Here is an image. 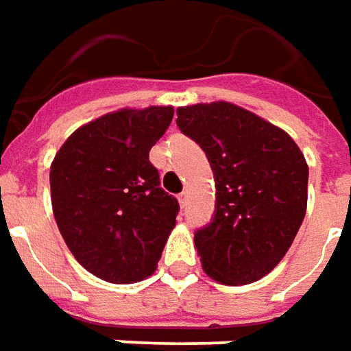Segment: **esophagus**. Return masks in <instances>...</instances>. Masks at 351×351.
<instances>
[{
	"mask_svg": "<svg viewBox=\"0 0 351 351\" xmlns=\"http://www.w3.org/2000/svg\"><path fill=\"white\" fill-rule=\"evenodd\" d=\"M178 199H180V204L183 208L187 206V193H185V191H183V193H181L180 197H178Z\"/></svg>",
	"mask_w": 351,
	"mask_h": 351,
	"instance_id": "34e87169",
	"label": "esophagus"
}]
</instances>
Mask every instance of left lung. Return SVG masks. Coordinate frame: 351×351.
Listing matches in <instances>:
<instances>
[{
  "label": "left lung",
  "instance_id": "1",
  "mask_svg": "<svg viewBox=\"0 0 351 351\" xmlns=\"http://www.w3.org/2000/svg\"><path fill=\"white\" fill-rule=\"evenodd\" d=\"M178 125L206 152L216 212L195 233L204 271L248 285L289 252L308 206V164L281 128L226 101L178 108Z\"/></svg>",
  "mask_w": 351,
  "mask_h": 351
}]
</instances>
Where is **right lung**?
Here are the masks:
<instances>
[{
    "mask_svg": "<svg viewBox=\"0 0 351 351\" xmlns=\"http://www.w3.org/2000/svg\"><path fill=\"white\" fill-rule=\"evenodd\" d=\"M171 106L122 108L78 128L51 164V204L72 256L103 281L149 277L176 227L178 199L149 160Z\"/></svg>",
    "mask_w": 351,
    "mask_h": 351,
    "instance_id": "right-lung-1",
    "label": "right lung"
}]
</instances>
